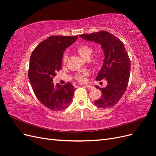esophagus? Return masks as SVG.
I'll use <instances>...</instances> for the list:
<instances>
[{"label":"esophagus","mask_w":156,"mask_h":156,"mask_svg":"<svg viewBox=\"0 0 156 156\" xmlns=\"http://www.w3.org/2000/svg\"><path fill=\"white\" fill-rule=\"evenodd\" d=\"M85 87H86L87 88H88V89H91V88H94V87L92 86V85H86Z\"/></svg>","instance_id":"obj_1"}]
</instances>
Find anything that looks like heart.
Returning <instances> with one entry per match:
<instances>
[{
	"instance_id": "b5f03b06",
	"label": "heart",
	"mask_w": 156,
	"mask_h": 156,
	"mask_svg": "<svg viewBox=\"0 0 156 156\" xmlns=\"http://www.w3.org/2000/svg\"><path fill=\"white\" fill-rule=\"evenodd\" d=\"M77 51L78 52V53L80 55V56H81L83 58L85 59V60H88L90 58V56L92 55V49L90 46H89L87 44H82V45H80L77 47ZM68 59V56L66 53H65L63 55V57H62L63 63L65 64L66 62ZM99 61H100L99 58H97L96 60V62H99ZM87 75H88L87 72L79 73L76 75V79L80 82H84V81H85V80H86L85 77Z\"/></svg>"
}]
</instances>
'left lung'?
<instances>
[{
    "mask_svg": "<svg viewBox=\"0 0 156 156\" xmlns=\"http://www.w3.org/2000/svg\"><path fill=\"white\" fill-rule=\"evenodd\" d=\"M83 39L100 45L105 58L96 79H105V88L101 90V96L94 104L102 108H110L116 104L124 95L128 84L131 62L124 44L118 37L107 31H100L79 36Z\"/></svg>",
    "mask_w": 156,
    "mask_h": 156,
    "instance_id": "obj_1",
    "label": "left lung"
}]
</instances>
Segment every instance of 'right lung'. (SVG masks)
I'll list each match as a JSON object with an SVG mask.
<instances>
[{"label": "right lung", "mask_w": 156, "mask_h": 156, "mask_svg": "<svg viewBox=\"0 0 156 156\" xmlns=\"http://www.w3.org/2000/svg\"><path fill=\"white\" fill-rule=\"evenodd\" d=\"M78 36H51L32 51L29 79L36 96L45 107L53 111L67 108L72 101L75 88L68 83L55 85L53 77L62 67L64 51L77 40Z\"/></svg>", "instance_id": "add662e5"}]
</instances>
